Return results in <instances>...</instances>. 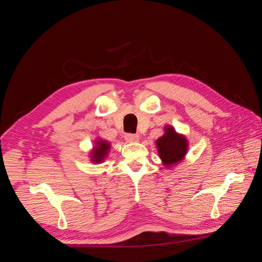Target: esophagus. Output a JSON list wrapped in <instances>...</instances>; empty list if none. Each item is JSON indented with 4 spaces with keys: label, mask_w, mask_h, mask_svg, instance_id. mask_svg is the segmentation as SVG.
I'll return each mask as SVG.
<instances>
[{
    "label": "esophagus",
    "mask_w": 262,
    "mask_h": 262,
    "mask_svg": "<svg viewBox=\"0 0 262 262\" xmlns=\"http://www.w3.org/2000/svg\"><path fill=\"white\" fill-rule=\"evenodd\" d=\"M124 140L128 142V143H136V142L140 141V137L138 136V134L128 133L124 136Z\"/></svg>",
    "instance_id": "obj_1"
}]
</instances>
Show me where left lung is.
Instances as JSON below:
<instances>
[{
    "instance_id": "left-lung-1",
    "label": "left lung",
    "mask_w": 262,
    "mask_h": 262,
    "mask_svg": "<svg viewBox=\"0 0 262 262\" xmlns=\"http://www.w3.org/2000/svg\"><path fill=\"white\" fill-rule=\"evenodd\" d=\"M158 156L166 168H173L185 160L189 143L186 136L178 133L171 125H166L164 134L155 141Z\"/></svg>"
}]
</instances>
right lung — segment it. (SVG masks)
Listing matches in <instances>:
<instances>
[{"mask_svg":"<svg viewBox=\"0 0 262 262\" xmlns=\"http://www.w3.org/2000/svg\"><path fill=\"white\" fill-rule=\"evenodd\" d=\"M95 145L91 149L90 152V161L95 164L104 163V161L108 157V154L110 152V147H112V143L107 140H104L101 138H97L94 141Z\"/></svg>","mask_w":262,"mask_h":262,"instance_id":"add662e5","label":"right lung"}]
</instances>
